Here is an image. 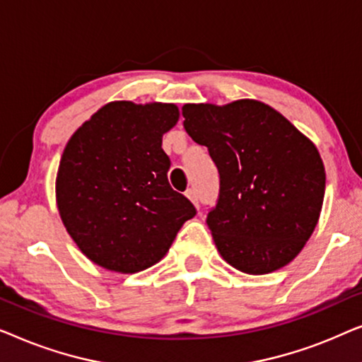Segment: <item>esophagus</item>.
Segmentation results:
<instances>
[{
    "mask_svg": "<svg viewBox=\"0 0 362 362\" xmlns=\"http://www.w3.org/2000/svg\"><path fill=\"white\" fill-rule=\"evenodd\" d=\"M186 196L189 197V199L192 201V204H194L197 209H199V194H197V191L194 189V187H189V189L186 191Z\"/></svg>",
    "mask_w": 362,
    "mask_h": 362,
    "instance_id": "34e87169",
    "label": "esophagus"
}]
</instances>
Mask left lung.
I'll list each match as a JSON object with an SVG mask.
<instances>
[{
    "label": "left lung",
    "instance_id": "1",
    "mask_svg": "<svg viewBox=\"0 0 362 362\" xmlns=\"http://www.w3.org/2000/svg\"><path fill=\"white\" fill-rule=\"evenodd\" d=\"M182 117L219 171V196L206 222L224 260L250 275L293 260L323 206L326 175L316 146L257 100L186 103Z\"/></svg>",
    "mask_w": 362,
    "mask_h": 362
}]
</instances>
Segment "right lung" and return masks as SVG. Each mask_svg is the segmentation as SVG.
Segmentation results:
<instances>
[{
  "label": "right lung",
  "mask_w": 362,
  "mask_h": 362,
  "mask_svg": "<svg viewBox=\"0 0 362 362\" xmlns=\"http://www.w3.org/2000/svg\"><path fill=\"white\" fill-rule=\"evenodd\" d=\"M173 103L112 102L69 140L59 165L61 219L93 264L135 274L160 262L196 216L170 186L163 133L176 125Z\"/></svg>",
  "instance_id": "add662e5"
}]
</instances>
